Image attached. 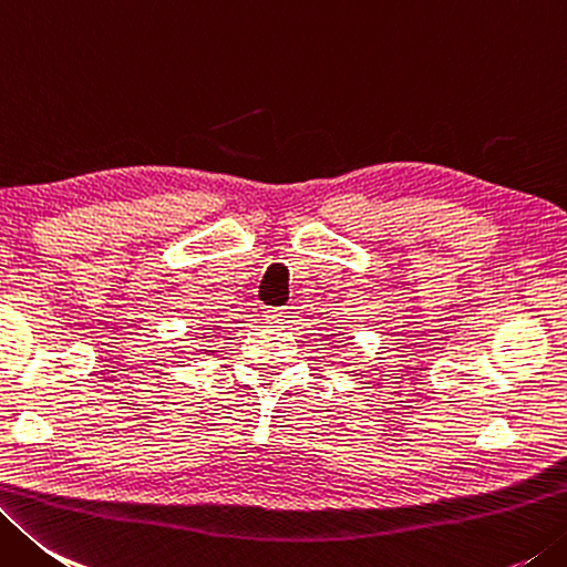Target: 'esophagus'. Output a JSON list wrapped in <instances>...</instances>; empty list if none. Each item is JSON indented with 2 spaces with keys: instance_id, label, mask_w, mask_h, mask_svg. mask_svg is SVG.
I'll use <instances>...</instances> for the list:
<instances>
[{
  "instance_id": "34e87169",
  "label": "esophagus",
  "mask_w": 567,
  "mask_h": 567,
  "mask_svg": "<svg viewBox=\"0 0 567 567\" xmlns=\"http://www.w3.org/2000/svg\"><path fill=\"white\" fill-rule=\"evenodd\" d=\"M266 320H269V323H274V326H281L286 320V311H284V308H269V311H266Z\"/></svg>"
}]
</instances>
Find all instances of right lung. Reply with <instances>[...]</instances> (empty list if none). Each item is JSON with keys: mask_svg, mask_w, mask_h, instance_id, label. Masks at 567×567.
<instances>
[{"mask_svg": "<svg viewBox=\"0 0 567 567\" xmlns=\"http://www.w3.org/2000/svg\"><path fill=\"white\" fill-rule=\"evenodd\" d=\"M209 330H212V333H219L221 328H219V326H209Z\"/></svg>", "mask_w": 567, "mask_h": 567, "instance_id": "add662e5", "label": "right lung"}]
</instances>
